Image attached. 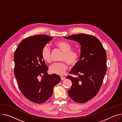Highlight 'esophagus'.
<instances>
[{"instance_id": "1", "label": "esophagus", "mask_w": 122, "mask_h": 122, "mask_svg": "<svg viewBox=\"0 0 122 122\" xmlns=\"http://www.w3.org/2000/svg\"><path fill=\"white\" fill-rule=\"evenodd\" d=\"M66 78V77L65 76H61V80H64Z\"/></svg>"}]
</instances>
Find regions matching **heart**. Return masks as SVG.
I'll return each mask as SVG.
<instances>
[{
	"label": "heart",
	"instance_id": "heart-1",
	"mask_svg": "<svg viewBox=\"0 0 122 122\" xmlns=\"http://www.w3.org/2000/svg\"><path fill=\"white\" fill-rule=\"evenodd\" d=\"M60 51L63 52L61 58L62 62L52 64L50 67L51 73L57 75H63L68 68V64L70 66H75L80 58V53L78 51L71 49V44L66 40H60L54 44ZM41 57L43 60L47 62H51V49L48 45L44 46L41 51Z\"/></svg>",
	"mask_w": 122,
	"mask_h": 122
}]
</instances>
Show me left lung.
I'll return each instance as SVG.
<instances>
[{
	"label": "left lung",
	"mask_w": 122,
	"mask_h": 122,
	"mask_svg": "<svg viewBox=\"0 0 122 122\" xmlns=\"http://www.w3.org/2000/svg\"><path fill=\"white\" fill-rule=\"evenodd\" d=\"M65 38L78 42L81 48L79 60L67 76L72 82L68 92L76 102L84 103L93 98L102 85L107 71V54L99 40L95 36L84 34L74 35Z\"/></svg>",
	"instance_id": "1"
}]
</instances>
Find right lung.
<instances>
[{
  "instance_id": "1",
  "label": "right lung",
  "mask_w": 122,
  "mask_h": 122,
  "mask_svg": "<svg viewBox=\"0 0 122 122\" xmlns=\"http://www.w3.org/2000/svg\"><path fill=\"white\" fill-rule=\"evenodd\" d=\"M52 39L45 35L29 36L19 44L15 52L14 73L19 89L27 99L37 104L48 100L53 86L61 80L59 75L47 73L48 67L41 57L43 47Z\"/></svg>"
}]
</instances>
